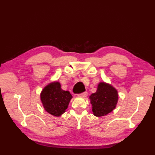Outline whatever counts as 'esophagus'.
I'll list each match as a JSON object with an SVG mask.
<instances>
[{
    "instance_id": "34e87169",
    "label": "esophagus",
    "mask_w": 155,
    "mask_h": 155,
    "mask_svg": "<svg viewBox=\"0 0 155 155\" xmlns=\"http://www.w3.org/2000/svg\"><path fill=\"white\" fill-rule=\"evenodd\" d=\"M87 94H88L87 92H84V93H83L80 94L79 95H78V96H79L80 97H82V98H85V97H87Z\"/></svg>"
}]
</instances>
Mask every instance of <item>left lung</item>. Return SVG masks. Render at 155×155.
<instances>
[{"label": "left lung", "mask_w": 155, "mask_h": 155, "mask_svg": "<svg viewBox=\"0 0 155 155\" xmlns=\"http://www.w3.org/2000/svg\"><path fill=\"white\" fill-rule=\"evenodd\" d=\"M89 99L94 116H105L116 108L118 100V91L112 84L100 82L97 91L89 96Z\"/></svg>", "instance_id": "obj_1"}]
</instances>
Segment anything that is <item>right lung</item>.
Segmentation results:
<instances>
[{"instance_id":"add662e5","label":"right lung","mask_w":155,"mask_h":155,"mask_svg":"<svg viewBox=\"0 0 155 155\" xmlns=\"http://www.w3.org/2000/svg\"><path fill=\"white\" fill-rule=\"evenodd\" d=\"M40 96L45 110L57 117L65 113L72 98L70 92L62 89L58 81L51 82L45 86Z\"/></svg>"}]
</instances>
